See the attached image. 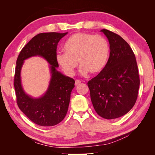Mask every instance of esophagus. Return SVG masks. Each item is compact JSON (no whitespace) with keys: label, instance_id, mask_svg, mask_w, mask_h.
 Segmentation results:
<instances>
[{"label":"esophagus","instance_id":"1","mask_svg":"<svg viewBox=\"0 0 155 155\" xmlns=\"http://www.w3.org/2000/svg\"><path fill=\"white\" fill-rule=\"evenodd\" d=\"M81 83V81L79 80V79H76V81H75V85H79V84H80Z\"/></svg>","mask_w":155,"mask_h":155}]
</instances>
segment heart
<instances>
[{"label":"heart","mask_w":155,"mask_h":155,"mask_svg":"<svg viewBox=\"0 0 155 155\" xmlns=\"http://www.w3.org/2000/svg\"><path fill=\"white\" fill-rule=\"evenodd\" d=\"M65 52L56 55V61L64 73L72 76L78 66L82 75L100 73L109 57V45L104 37L87 33H78L67 41Z\"/></svg>","instance_id":"b5f03b06"}]
</instances>
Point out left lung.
Instances as JSON below:
<instances>
[{"label": "left lung", "instance_id": "1", "mask_svg": "<svg viewBox=\"0 0 155 155\" xmlns=\"http://www.w3.org/2000/svg\"><path fill=\"white\" fill-rule=\"evenodd\" d=\"M110 45L106 66L88 82L91 98L97 114L105 119L125 115L134 105L140 78L137 60L129 45L115 33L101 30Z\"/></svg>", "mask_w": 155, "mask_h": 155}]
</instances>
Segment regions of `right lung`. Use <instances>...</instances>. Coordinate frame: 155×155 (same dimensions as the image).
<instances>
[{
	"instance_id": "obj_1",
	"label": "right lung",
	"mask_w": 155,
	"mask_h": 155,
	"mask_svg": "<svg viewBox=\"0 0 155 155\" xmlns=\"http://www.w3.org/2000/svg\"><path fill=\"white\" fill-rule=\"evenodd\" d=\"M68 32L41 33L22 49L16 63L14 87L17 103L21 110L33 122L45 127L60 123L66 116L75 81L57 70V46ZM34 56L43 57L49 63L51 78L44 94L39 98L27 95L21 86L20 72L24 60Z\"/></svg>"
}]
</instances>
